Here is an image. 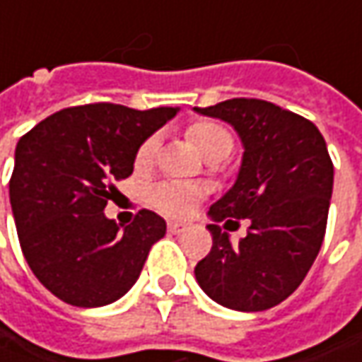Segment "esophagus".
Masks as SVG:
<instances>
[{"label": "esophagus", "mask_w": 362, "mask_h": 362, "mask_svg": "<svg viewBox=\"0 0 362 362\" xmlns=\"http://www.w3.org/2000/svg\"><path fill=\"white\" fill-rule=\"evenodd\" d=\"M188 225L186 223H176V221H170L168 223V230L172 233V235H182V233H186L188 230Z\"/></svg>", "instance_id": "esophagus-1"}]
</instances>
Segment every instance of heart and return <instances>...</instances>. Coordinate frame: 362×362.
<instances>
[{
	"label": "heart",
	"instance_id": "heart-1",
	"mask_svg": "<svg viewBox=\"0 0 362 362\" xmlns=\"http://www.w3.org/2000/svg\"><path fill=\"white\" fill-rule=\"evenodd\" d=\"M188 137L197 146L200 156L209 164H218L233 151V135L218 123L212 121H197L188 127ZM160 148V137L150 135L137 150L135 164L148 165L156 158ZM202 197L200 188L186 182H160L150 190V202L160 212L168 216H186L190 214L197 202Z\"/></svg>",
	"mask_w": 362,
	"mask_h": 362
}]
</instances>
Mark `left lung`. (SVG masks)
<instances>
[{
    "label": "left lung",
    "instance_id": "8db88e82",
    "mask_svg": "<svg viewBox=\"0 0 362 362\" xmlns=\"http://www.w3.org/2000/svg\"><path fill=\"white\" fill-rule=\"evenodd\" d=\"M228 123L243 158L235 184L209 211L211 253L194 267L198 286L221 306L261 312L298 290L326 233L334 168L318 127L259 99H230L198 109ZM249 218L233 244L218 222Z\"/></svg>",
    "mask_w": 362,
    "mask_h": 362
}]
</instances>
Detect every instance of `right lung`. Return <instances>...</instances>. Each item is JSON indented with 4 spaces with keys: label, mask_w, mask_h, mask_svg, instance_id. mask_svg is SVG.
I'll list each match as a JSON object with an SVG mask.
<instances>
[{
    "label": "right lung",
    "mask_w": 362,
    "mask_h": 362,
    "mask_svg": "<svg viewBox=\"0 0 362 362\" xmlns=\"http://www.w3.org/2000/svg\"><path fill=\"white\" fill-rule=\"evenodd\" d=\"M178 111L71 107L18 141L9 204L20 245L40 284L62 302L107 306L134 288L165 221L139 211L132 225H121L103 211L113 182L132 176L139 146Z\"/></svg>",
    "instance_id": "add662e5"
}]
</instances>
